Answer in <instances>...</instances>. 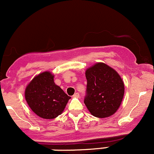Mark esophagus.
Listing matches in <instances>:
<instances>
[{
  "instance_id": "esophagus-1",
  "label": "esophagus",
  "mask_w": 154,
  "mask_h": 154,
  "mask_svg": "<svg viewBox=\"0 0 154 154\" xmlns=\"http://www.w3.org/2000/svg\"><path fill=\"white\" fill-rule=\"evenodd\" d=\"M80 97V94H79L78 93H74V96H73V97Z\"/></svg>"
}]
</instances>
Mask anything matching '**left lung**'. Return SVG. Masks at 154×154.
<instances>
[{
	"mask_svg": "<svg viewBox=\"0 0 154 154\" xmlns=\"http://www.w3.org/2000/svg\"><path fill=\"white\" fill-rule=\"evenodd\" d=\"M87 95L84 103L93 116H112L120 106L125 93L122 79L104 63H97L86 70Z\"/></svg>",
	"mask_w": 154,
	"mask_h": 154,
	"instance_id": "obj_1",
	"label": "left lung"
}]
</instances>
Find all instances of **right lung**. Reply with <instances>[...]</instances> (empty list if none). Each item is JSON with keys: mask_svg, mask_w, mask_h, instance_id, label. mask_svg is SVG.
<instances>
[{"mask_svg": "<svg viewBox=\"0 0 154 154\" xmlns=\"http://www.w3.org/2000/svg\"><path fill=\"white\" fill-rule=\"evenodd\" d=\"M25 98L33 112L45 119H53L64 111L70 97L54 82V75L45 71L27 85Z\"/></svg>", "mask_w": 154, "mask_h": 154, "instance_id": "1", "label": "right lung"}]
</instances>
